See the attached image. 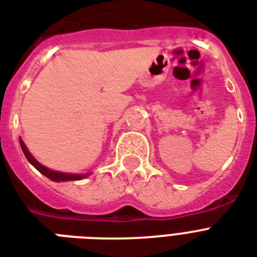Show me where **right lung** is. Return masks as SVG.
Instances as JSON below:
<instances>
[{
	"label": "right lung",
	"instance_id": "right-lung-1",
	"mask_svg": "<svg viewBox=\"0 0 257 257\" xmlns=\"http://www.w3.org/2000/svg\"><path fill=\"white\" fill-rule=\"evenodd\" d=\"M20 144H21L22 152H24V155H25V157L28 159V161H29L30 164L33 165L34 168L37 169L38 172H41L42 175L46 176L48 179L52 180V181H57V183H60V181H76V180L85 179L86 176L90 175V172H88V173H66V172H58L53 171V169L46 168V167L40 164V163L32 156V153L28 151L26 145L24 144V141H22L21 139H20Z\"/></svg>",
	"mask_w": 257,
	"mask_h": 257
}]
</instances>
